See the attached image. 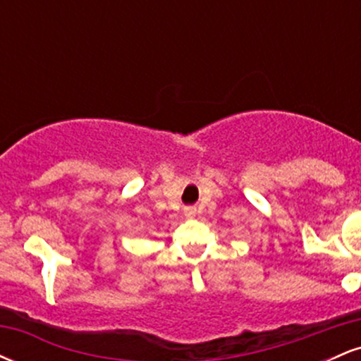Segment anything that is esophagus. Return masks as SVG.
Here are the masks:
<instances>
[{"label":"esophagus","instance_id":"esophagus-1","mask_svg":"<svg viewBox=\"0 0 361 361\" xmlns=\"http://www.w3.org/2000/svg\"><path fill=\"white\" fill-rule=\"evenodd\" d=\"M183 212H185L186 217H193V215H195V212H197V210H195L193 207H185Z\"/></svg>","mask_w":361,"mask_h":361}]
</instances>
